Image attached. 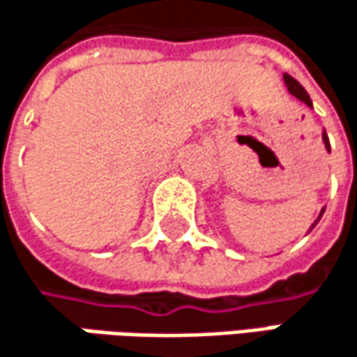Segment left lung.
Instances as JSON below:
<instances>
[{"label": "left lung", "mask_w": 357, "mask_h": 357, "mask_svg": "<svg viewBox=\"0 0 357 357\" xmlns=\"http://www.w3.org/2000/svg\"><path fill=\"white\" fill-rule=\"evenodd\" d=\"M284 79H286V86H288V90H290L291 94H294V96H296L298 100H302L304 105L312 107V102H310V96H308V92H306V90H304V88H302V86H300V84H298V82H296V79H294L291 75H288V73H286V75H284ZM323 142H325V148L329 150L331 146H329V137H327L325 133H323ZM321 215H323V211H321ZM319 220H321V218H319ZM319 220H317V222H319ZM312 228H314V224H312Z\"/></svg>", "instance_id": "1"}]
</instances>
